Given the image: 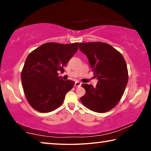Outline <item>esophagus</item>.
<instances>
[{
    "instance_id": "obj_1",
    "label": "esophagus",
    "mask_w": 151,
    "mask_h": 151,
    "mask_svg": "<svg viewBox=\"0 0 151 151\" xmlns=\"http://www.w3.org/2000/svg\"><path fill=\"white\" fill-rule=\"evenodd\" d=\"M81 85V83H80V82H78V81L75 82V86H76V87H78V86H80Z\"/></svg>"
}]
</instances>
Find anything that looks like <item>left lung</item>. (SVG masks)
<instances>
[{
	"label": "left lung",
	"instance_id": "8db88e82",
	"mask_svg": "<svg viewBox=\"0 0 151 151\" xmlns=\"http://www.w3.org/2000/svg\"><path fill=\"white\" fill-rule=\"evenodd\" d=\"M78 48L86 55L94 76L98 79L96 86L82 84L86 93L81 97L83 105L96 112L113 109L123 94L128 83L127 63L121 53L107 43H79Z\"/></svg>",
	"mask_w": 151,
	"mask_h": 151
}]
</instances>
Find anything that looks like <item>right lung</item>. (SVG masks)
<instances>
[{
	"label": "right lung",
	"instance_id": "add662e5",
	"mask_svg": "<svg viewBox=\"0 0 151 151\" xmlns=\"http://www.w3.org/2000/svg\"><path fill=\"white\" fill-rule=\"evenodd\" d=\"M78 42H47L30 53L21 73L25 96L33 109L41 112L54 111L63 104L75 82L58 76L78 50Z\"/></svg>",
	"mask_w": 151,
	"mask_h": 151
}]
</instances>
